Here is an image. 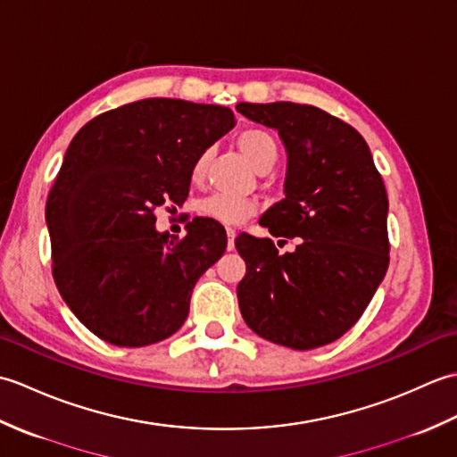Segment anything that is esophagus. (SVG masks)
<instances>
[{
	"mask_svg": "<svg viewBox=\"0 0 457 457\" xmlns=\"http://www.w3.org/2000/svg\"><path fill=\"white\" fill-rule=\"evenodd\" d=\"M226 234H228V249L231 251V249H234V241H236L237 231L234 228H226Z\"/></svg>",
	"mask_w": 457,
	"mask_h": 457,
	"instance_id": "34e87169",
	"label": "esophagus"
}]
</instances>
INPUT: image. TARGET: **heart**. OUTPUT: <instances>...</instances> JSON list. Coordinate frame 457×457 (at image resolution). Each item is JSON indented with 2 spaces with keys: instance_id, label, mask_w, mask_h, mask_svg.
<instances>
[{
  "instance_id": "heart-1",
  "label": "heart",
  "mask_w": 457,
  "mask_h": 457,
  "mask_svg": "<svg viewBox=\"0 0 457 457\" xmlns=\"http://www.w3.org/2000/svg\"><path fill=\"white\" fill-rule=\"evenodd\" d=\"M237 145L241 153L247 157V161L261 172L269 170L278 159V143L275 139V135L263 128L244 129L237 135ZM208 159L210 151H202L196 161H194L190 170V177L194 182H202L204 174H206ZM196 210L202 218L223 223V226H237V223H244L251 216H255L259 204L253 198L229 196V194H212V196L198 202Z\"/></svg>"
}]
</instances>
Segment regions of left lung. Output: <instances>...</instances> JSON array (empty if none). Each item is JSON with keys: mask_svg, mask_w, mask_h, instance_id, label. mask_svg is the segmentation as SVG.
I'll return each mask as SVG.
<instances>
[{"mask_svg": "<svg viewBox=\"0 0 457 457\" xmlns=\"http://www.w3.org/2000/svg\"><path fill=\"white\" fill-rule=\"evenodd\" d=\"M236 110L285 143L287 198L259 223L270 236L298 239L283 255L269 237L236 239L247 265L237 285L241 316L278 345L332 344L361 318L389 267L381 174L361 135L314 105L239 102Z\"/></svg>", "mask_w": 457, "mask_h": 457, "instance_id": "8db88e82", "label": "left lung"}]
</instances>
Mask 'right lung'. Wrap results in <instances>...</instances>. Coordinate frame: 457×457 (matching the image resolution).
I'll list each match as a JSON object with an SVG mask.
<instances>
[{"label":"right lung","mask_w":457,"mask_h":457,"mask_svg":"<svg viewBox=\"0 0 457 457\" xmlns=\"http://www.w3.org/2000/svg\"><path fill=\"white\" fill-rule=\"evenodd\" d=\"M223 105L149 98L96 115L74 135L46 198L53 278L74 316L120 347L162 342L192 288L223 255L221 223L159 234L157 210L187 200L202 151L234 128Z\"/></svg>","instance_id":"add662e5"}]
</instances>
